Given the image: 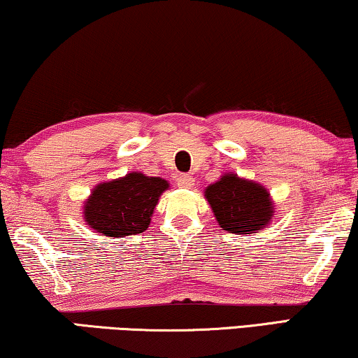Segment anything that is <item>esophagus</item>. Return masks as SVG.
I'll list each match as a JSON object with an SVG mask.
<instances>
[{
  "mask_svg": "<svg viewBox=\"0 0 358 358\" xmlns=\"http://www.w3.org/2000/svg\"><path fill=\"white\" fill-rule=\"evenodd\" d=\"M177 185L180 186V188L191 189L194 186V178L193 177H188V175H178V177H177Z\"/></svg>",
  "mask_w": 358,
  "mask_h": 358,
  "instance_id": "obj_1",
  "label": "esophagus"
}]
</instances>
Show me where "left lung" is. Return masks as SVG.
Listing matches in <instances>:
<instances>
[{
	"label": "left lung",
	"instance_id": "1",
	"mask_svg": "<svg viewBox=\"0 0 358 358\" xmlns=\"http://www.w3.org/2000/svg\"><path fill=\"white\" fill-rule=\"evenodd\" d=\"M219 227L235 235L258 234L273 222L275 204L261 183L241 178L234 172L224 173L204 189Z\"/></svg>",
	"mask_w": 358,
	"mask_h": 358
}]
</instances>
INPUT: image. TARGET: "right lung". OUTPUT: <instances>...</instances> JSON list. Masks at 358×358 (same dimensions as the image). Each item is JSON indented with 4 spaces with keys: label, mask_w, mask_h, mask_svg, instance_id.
Here are the masks:
<instances>
[{
    "label": "right lung",
    "mask_w": 358,
    "mask_h": 358,
    "mask_svg": "<svg viewBox=\"0 0 358 358\" xmlns=\"http://www.w3.org/2000/svg\"><path fill=\"white\" fill-rule=\"evenodd\" d=\"M169 188L167 180L141 172L102 181L84 201V222L108 238L141 234L148 230L159 198Z\"/></svg>",
    "instance_id": "right-lung-1"
}]
</instances>
